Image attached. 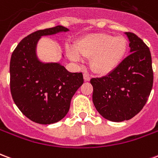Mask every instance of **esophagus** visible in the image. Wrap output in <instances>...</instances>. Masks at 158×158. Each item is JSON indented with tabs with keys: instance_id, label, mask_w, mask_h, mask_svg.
I'll use <instances>...</instances> for the list:
<instances>
[{
	"instance_id": "34e87169",
	"label": "esophagus",
	"mask_w": 158,
	"mask_h": 158,
	"mask_svg": "<svg viewBox=\"0 0 158 158\" xmlns=\"http://www.w3.org/2000/svg\"><path fill=\"white\" fill-rule=\"evenodd\" d=\"M84 79H85V81H89L90 77L87 73H84Z\"/></svg>"
}]
</instances>
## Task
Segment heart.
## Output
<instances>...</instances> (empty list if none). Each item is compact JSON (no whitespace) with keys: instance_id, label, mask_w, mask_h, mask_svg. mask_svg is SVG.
I'll return each mask as SVG.
<instances>
[{"instance_id":"1","label":"heart","mask_w":158,"mask_h":158,"mask_svg":"<svg viewBox=\"0 0 158 158\" xmlns=\"http://www.w3.org/2000/svg\"><path fill=\"white\" fill-rule=\"evenodd\" d=\"M128 49V40L121 35L96 33L83 36L76 41L74 50L69 51V58L79 61V56L90 57L89 67L93 72L106 75L118 68Z\"/></svg>"}]
</instances>
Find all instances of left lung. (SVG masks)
<instances>
[{
	"mask_svg": "<svg viewBox=\"0 0 158 158\" xmlns=\"http://www.w3.org/2000/svg\"><path fill=\"white\" fill-rule=\"evenodd\" d=\"M130 54L115 70L102 78H93V103L106 119L129 120L146 105L153 85L149 47L132 32H126Z\"/></svg>",
	"mask_w": 158,
	"mask_h": 158,
	"instance_id": "1",
	"label": "left lung"
}]
</instances>
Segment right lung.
<instances>
[{"label":"right lung","mask_w":158,"mask_h":158,"mask_svg":"<svg viewBox=\"0 0 158 158\" xmlns=\"http://www.w3.org/2000/svg\"><path fill=\"white\" fill-rule=\"evenodd\" d=\"M69 29L61 25L37 30L19 42L10 62L12 99L31 121L51 124L67 115L73 96L84 83L82 73H69L58 63L39 62L35 46L43 35Z\"/></svg>","instance_id":"right-lung-1"}]
</instances>
